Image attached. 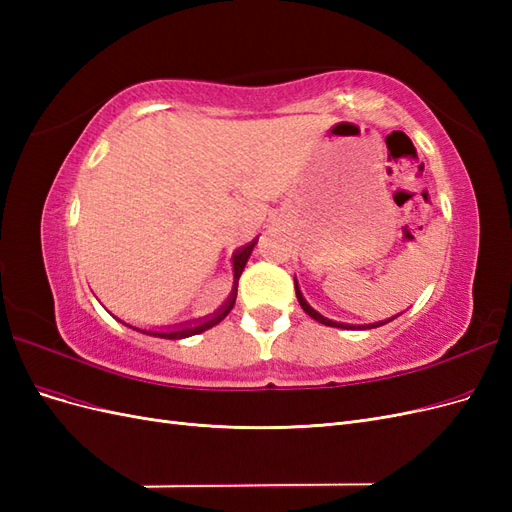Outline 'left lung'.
<instances>
[{
  "label": "left lung",
  "instance_id": "1",
  "mask_svg": "<svg viewBox=\"0 0 512 512\" xmlns=\"http://www.w3.org/2000/svg\"><path fill=\"white\" fill-rule=\"evenodd\" d=\"M294 290H297V299H299V303H301V307H303V312L305 314H309L312 316L316 322H320V324H327V327H335V329H378V327H382V324H386V322H391V320H395L397 316H401V314H395V316H391V318H386V320H380V322H371V324H348V322H337V320H331V318H327V316H322L320 312H316V309L309 305L307 301H305V297H303V292H301V288H299V284H297V277H294Z\"/></svg>",
  "mask_w": 512,
  "mask_h": 512
}]
</instances>
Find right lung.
<instances>
[{
  "instance_id": "obj_1",
  "label": "right lung",
  "mask_w": 512,
  "mask_h": 512,
  "mask_svg": "<svg viewBox=\"0 0 512 512\" xmlns=\"http://www.w3.org/2000/svg\"><path fill=\"white\" fill-rule=\"evenodd\" d=\"M256 243H258V237H256L254 241H250V243H245L243 247H239V250H237L235 254H232V290H230V294H228V299H226L218 309H215L213 314H207V316L196 318V320H188V322H179V324H175V327H168V329H141V327H132V324L119 320L115 314H111V316H115L119 322H123V324H126V327H130V329H134V331H141V333H145V335L162 337V339H183V337H192V335H198V333H203V331L215 327V324H220V322L230 314V309L235 307L239 277H241V273H243V269H245V265H247V258L252 256Z\"/></svg>"
}]
</instances>
